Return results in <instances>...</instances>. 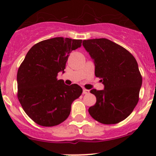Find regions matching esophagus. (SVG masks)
Returning <instances> with one entry per match:
<instances>
[{"label": "esophagus", "mask_w": 156, "mask_h": 156, "mask_svg": "<svg viewBox=\"0 0 156 156\" xmlns=\"http://www.w3.org/2000/svg\"><path fill=\"white\" fill-rule=\"evenodd\" d=\"M89 92H90V91L88 90H86V89H83V94H87Z\"/></svg>", "instance_id": "34e87169"}]
</instances>
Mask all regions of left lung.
<instances>
[{
	"label": "left lung",
	"mask_w": 156,
	"mask_h": 156,
	"mask_svg": "<svg viewBox=\"0 0 156 156\" xmlns=\"http://www.w3.org/2000/svg\"><path fill=\"white\" fill-rule=\"evenodd\" d=\"M83 46L93 59L95 76L104 85V90H90L96 103L89 113L101 124H118L132 113L139 100L142 77L138 63L125 48L107 38L84 40Z\"/></svg>",
	"instance_id": "1"
}]
</instances>
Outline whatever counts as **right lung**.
I'll return each mask as SVG.
<instances>
[{
	"instance_id": "obj_1",
	"label": "right lung",
	"mask_w": 156,
	"mask_h": 156,
	"mask_svg": "<svg viewBox=\"0 0 156 156\" xmlns=\"http://www.w3.org/2000/svg\"><path fill=\"white\" fill-rule=\"evenodd\" d=\"M82 40L57 37L35 44L27 52L17 74L18 98L34 122L53 126L69 115L73 101L81 95L78 84L58 80L64 73L69 53L81 47Z\"/></svg>"
}]
</instances>
